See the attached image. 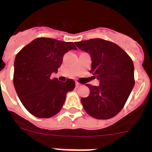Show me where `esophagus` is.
Segmentation results:
<instances>
[{"mask_svg":"<svg viewBox=\"0 0 152 152\" xmlns=\"http://www.w3.org/2000/svg\"><path fill=\"white\" fill-rule=\"evenodd\" d=\"M75 85H76V88H79V87H80V84H79V83L78 82H76V83H75Z\"/></svg>","mask_w":152,"mask_h":152,"instance_id":"34e87169","label":"esophagus"}]
</instances>
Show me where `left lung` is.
I'll use <instances>...</instances> for the list:
<instances>
[{"instance_id": "1", "label": "left lung", "mask_w": 152, "mask_h": 152, "mask_svg": "<svg viewBox=\"0 0 152 152\" xmlns=\"http://www.w3.org/2000/svg\"><path fill=\"white\" fill-rule=\"evenodd\" d=\"M91 55V73L100 85L87 84L90 94L80 101L86 113L97 119H108L121 111L135 85L133 61L116 44L102 39L75 42Z\"/></svg>"}]
</instances>
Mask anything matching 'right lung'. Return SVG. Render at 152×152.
I'll list each match as a JSON object with an SVG mask.
<instances>
[{"instance_id":"right-lung-1","label":"right lung","mask_w":152,"mask_h":152,"mask_svg":"<svg viewBox=\"0 0 152 152\" xmlns=\"http://www.w3.org/2000/svg\"><path fill=\"white\" fill-rule=\"evenodd\" d=\"M77 48L73 42L37 38L24 46L14 61L13 85L21 103L32 115L49 118L61 110L75 80L61 82L51 75L58 72L63 56Z\"/></svg>"}]
</instances>
